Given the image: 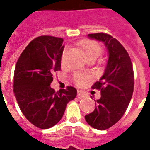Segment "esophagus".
<instances>
[{"label": "esophagus", "mask_w": 150, "mask_h": 150, "mask_svg": "<svg viewBox=\"0 0 150 150\" xmlns=\"http://www.w3.org/2000/svg\"><path fill=\"white\" fill-rule=\"evenodd\" d=\"M77 96H78V98H79V99H82V98H83L86 96V95L83 93V92H82V91H78V93H77Z\"/></svg>", "instance_id": "obj_1"}]
</instances>
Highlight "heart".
I'll return each mask as SVG.
<instances>
[{
    "label": "heart",
    "mask_w": 150,
    "mask_h": 150,
    "mask_svg": "<svg viewBox=\"0 0 150 150\" xmlns=\"http://www.w3.org/2000/svg\"><path fill=\"white\" fill-rule=\"evenodd\" d=\"M79 46H80V48L84 51L86 57L88 60H90V59L96 60L103 53V48L100 46V44L95 40H83L79 43ZM65 53L66 50H64L63 53H62V60H63ZM73 80L78 87H83L88 83V77L82 73H75L73 76Z\"/></svg>",
    "instance_id": "heart-1"
}]
</instances>
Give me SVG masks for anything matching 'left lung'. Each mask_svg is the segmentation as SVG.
Returning a JSON list of instances; mask_svg holds the SVG:
<instances>
[{
    "instance_id": "8db88e82",
    "label": "left lung",
    "mask_w": 150,
    "mask_h": 150,
    "mask_svg": "<svg viewBox=\"0 0 150 150\" xmlns=\"http://www.w3.org/2000/svg\"><path fill=\"white\" fill-rule=\"evenodd\" d=\"M88 37L104 42L109 58L104 75L91 87L100 91L101 97L85 120L94 129L105 130L121 119L129 106L134 88L133 68L129 53L115 38L105 33Z\"/></svg>"
}]
</instances>
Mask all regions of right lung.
<instances>
[{
	"label": "right lung",
	"mask_w": 150,
	"mask_h": 150,
	"mask_svg": "<svg viewBox=\"0 0 150 150\" xmlns=\"http://www.w3.org/2000/svg\"><path fill=\"white\" fill-rule=\"evenodd\" d=\"M63 39L39 36L29 43L16 63L13 92L25 117L42 129L51 128L62 119L77 90L71 86L55 91L50 88L53 75L61 69Z\"/></svg>",
	"instance_id": "obj_1"
}]
</instances>
